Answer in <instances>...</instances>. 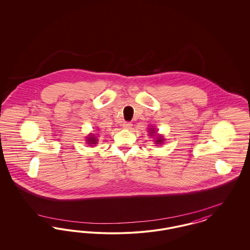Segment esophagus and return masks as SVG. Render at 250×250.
<instances>
[{
    "instance_id": "34e87169",
    "label": "esophagus",
    "mask_w": 250,
    "mask_h": 250,
    "mask_svg": "<svg viewBox=\"0 0 250 250\" xmlns=\"http://www.w3.org/2000/svg\"><path fill=\"white\" fill-rule=\"evenodd\" d=\"M123 127H124L125 129H130L131 127H132V124L128 123V122H125V123H124Z\"/></svg>"
}]
</instances>
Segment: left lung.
Listing matches in <instances>:
<instances>
[{"label": "left lung", "instance_id": "left-lung-1", "mask_svg": "<svg viewBox=\"0 0 250 250\" xmlns=\"http://www.w3.org/2000/svg\"><path fill=\"white\" fill-rule=\"evenodd\" d=\"M149 129H151V134H154L155 133V128H149ZM163 142H164V139L162 138V136L161 135H159L157 138H156V141H155V143H156V144H161V143H163Z\"/></svg>", "mask_w": 250, "mask_h": 250}]
</instances>
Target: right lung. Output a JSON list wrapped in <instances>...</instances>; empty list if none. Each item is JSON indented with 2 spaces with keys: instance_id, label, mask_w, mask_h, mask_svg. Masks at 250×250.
<instances>
[{
  "instance_id": "right-lung-1",
  "label": "right lung",
  "mask_w": 250,
  "mask_h": 250,
  "mask_svg": "<svg viewBox=\"0 0 250 250\" xmlns=\"http://www.w3.org/2000/svg\"><path fill=\"white\" fill-rule=\"evenodd\" d=\"M86 142L89 144H95V143H97V140H96L95 137H94V135H90Z\"/></svg>"
}]
</instances>
